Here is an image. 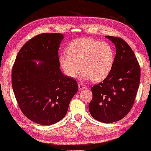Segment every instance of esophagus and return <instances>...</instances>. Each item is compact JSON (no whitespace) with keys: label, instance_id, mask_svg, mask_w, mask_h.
Wrapping results in <instances>:
<instances>
[{"label":"esophagus","instance_id":"esophagus-1","mask_svg":"<svg viewBox=\"0 0 151 151\" xmlns=\"http://www.w3.org/2000/svg\"><path fill=\"white\" fill-rule=\"evenodd\" d=\"M78 87H79L80 91H82L83 89H86V86L82 83H78Z\"/></svg>","mask_w":151,"mask_h":151}]
</instances>
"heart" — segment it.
<instances>
[{
  "label": "heart",
  "mask_w": 151,
  "mask_h": 151,
  "mask_svg": "<svg viewBox=\"0 0 151 151\" xmlns=\"http://www.w3.org/2000/svg\"><path fill=\"white\" fill-rule=\"evenodd\" d=\"M67 53L60 55L59 62L64 72L70 78H76L81 69L84 79L96 82L102 81L108 76L114 64L112 47L93 38L73 41L68 45Z\"/></svg>",
  "instance_id": "1"
}]
</instances>
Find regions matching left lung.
Returning a JSON list of instances; mask_svg holds the SVG:
<instances>
[{
    "label": "left lung",
    "instance_id": "8db88e82",
    "mask_svg": "<svg viewBox=\"0 0 151 151\" xmlns=\"http://www.w3.org/2000/svg\"><path fill=\"white\" fill-rule=\"evenodd\" d=\"M116 47L113 68L108 76L91 87L88 110L95 119L112 123L127 115L139 86L140 67L135 53L123 39L106 36Z\"/></svg>",
    "mask_w": 151,
    "mask_h": 151
}]
</instances>
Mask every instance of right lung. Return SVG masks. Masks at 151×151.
Returning a JSON list of instances; mask_svg holds the SVG:
<instances>
[{"instance_id":"right-lung-1","label":"right lung","mask_w":151,"mask_h":151,"mask_svg":"<svg viewBox=\"0 0 151 151\" xmlns=\"http://www.w3.org/2000/svg\"><path fill=\"white\" fill-rule=\"evenodd\" d=\"M63 38L57 33L34 37L20 49L12 68V88L20 110L41 125L63 119L78 90L77 81L60 69L58 49Z\"/></svg>"}]
</instances>
